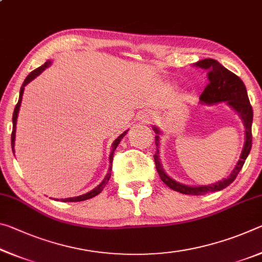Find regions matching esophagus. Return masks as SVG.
Returning a JSON list of instances; mask_svg holds the SVG:
<instances>
[{"mask_svg": "<svg viewBox=\"0 0 262 262\" xmlns=\"http://www.w3.org/2000/svg\"><path fill=\"white\" fill-rule=\"evenodd\" d=\"M145 118H147V117H145ZM148 119H149V118H148Z\"/></svg>", "mask_w": 262, "mask_h": 262, "instance_id": "obj_1", "label": "esophagus"}]
</instances>
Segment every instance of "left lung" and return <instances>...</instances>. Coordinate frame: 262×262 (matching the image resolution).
<instances>
[{"mask_svg":"<svg viewBox=\"0 0 262 262\" xmlns=\"http://www.w3.org/2000/svg\"><path fill=\"white\" fill-rule=\"evenodd\" d=\"M195 66L198 67L207 69L208 70V79L209 83L207 84L205 90L200 96V100L206 104H216L222 103V101H228V104L236 111L242 118L245 126V144H244L243 152L241 155V159H239L236 167L233 168L227 179L220 181V183L208 185V186H199V187H192V186H186L183 184H179L171 179L165 172H164L163 167L161 165V159L158 156V145H159V136H155V143H156V154L154 155L155 164H156V168L159 177L164 184L168 186L171 189L177 190V192L187 194V195H205L210 192H216V190H221L233 183V180L237 178L239 172H241L242 167L245 163L248 154L251 151L252 148V121H253V110L250 104V99H248L247 91L245 88V84L239 78L236 74L230 72L227 68L219 63L214 59H205L201 61H198ZM154 130L159 134V130L156 127H154Z\"/></svg>","mask_w":262,"mask_h":262,"instance_id":"obj_1","label":"left lung"}]
</instances>
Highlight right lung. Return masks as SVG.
<instances>
[{"label": "right lung", "instance_id": "right-lung-1", "mask_svg": "<svg viewBox=\"0 0 262 262\" xmlns=\"http://www.w3.org/2000/svg\"><path fill=\"white\" fill-rule=\"evenodd\" d=\"M50 64H51V61H47V62H45V64H42V66H41V67H39V68H37V69H34L33 72H31V73L28 75V77L25 78V81H24V83H23V85H21V88H20L18 103H17L16 107H15V110H14V114H12V133H11V147H12V151H14V144H15V134H16V121H17V115H18L19 106H20V103H21V97H23V92H24V86L26 85V84H28V83H30L31 81H32L33 78L37 77L38 75H40V74L43 72V70H45L47 67H50ZM125 134H126V132L123 133V134H121L120 136L118 137L117 140H115V141L113 142V144H112V151H111V156H110V159H111V166H110V168H108V173H107V176H106V177H105V179H104L103 181H101V184H100L99 186H97V187H96L95 189L90 190V192L86 193V194L79 195V196H76V198H68V199H64V200H62V201H64V202H79V201L89 200V199L95 198L96 195H98V194L101 192V190H103V188L105 187L106 184L108 183V180H110V178H111V174H112V173H111V171H112V161H113V155H114V151H115V149H117L118 144L120 143V141H121L122 137L125 136Z\"/></svg>", "mask_w": 262, "mask_h": 262}]
</instances>
